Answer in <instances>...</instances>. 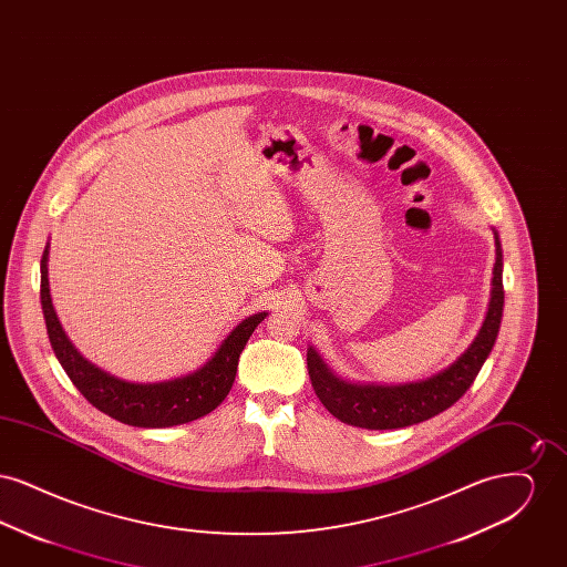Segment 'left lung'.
I'll use <instances>...</instances> for the list:
<instances>
[{
  "label": "left lung",
  "mask_w": 567,
  "mask_h": 567,
  "mask_svg": "<svg viewBox=\"0 0 567 567\" xmlns=\"http://www.w3.org/2000/svg\"><path fill=\"white\" fill-rule=\"evenodd\" d=\"M497 259L493 268V291L486 312L485 323L472 347L458 357L457 361L435 377L410 382L400 386H378V384H351L331 374L317 352L308 351V374L312 389L321 404L342 423L363 430H398L435 414L463 398L478 377L488 352L495 344L502 310H504V282H502V248L495 238Z\"/></svg>",
  "instance_id": "8db88e82"
}]
</instances>
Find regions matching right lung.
I'll use <instances>...</instances> for the list:
<instances>
[{"label": "right lung", "instance_id": "1", "mask_svg": "<svg viewBox=\"0 0 567 567\" xmlns=\"http://www.w3.org/2000/svg\"><path fill=\"white\" fill-rule=\"evenodd\" d=\"M47 261H49V246L44 248V255L40 261V274H42L40 299H42L49 340L59 363L63 365L65 374L86 398L89 404L95 405L112 419L134 427H172V425L189 423L213 412L231 391L244 347L252 336L255 327L268 315V312H259L244 319L243 323L223 340L215 357L202 370L193 372L189 377L176 378L167 382H153V384L125 382V380L110 377L104 370L89 363L63 333L61 324L56 321L53 301L49 293Z\"/></svg>", "mask_w": 567, "mask_h": 567}]
</instances>
